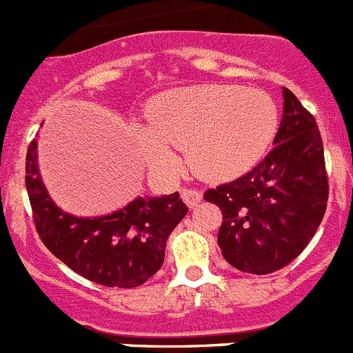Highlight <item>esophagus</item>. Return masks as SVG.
Here are the masks:
<instances>
[{
  "mask_svg": "<svg viewBox=\"0 0 353 353\" xmlns=\"http://www.w3.org/2000/svg\"><path fill=\"white\" fill-rule=\"evenodd\" d=\"M182 199L185 201V205L189 208H194L198 207V203L201 201V198H203V194L198 191V189H182Z\"/></svg>",
  "mask_w": 353,
  "mask_h": 353,
  "instance_id": "34e87169",
  "label": "esophagus"
}]
</instances>
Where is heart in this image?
I'll return each mask as SVG.
<instances>
[{
	"instance_id": "b5f03b06",
	"label": "heart",
	"mask_w": 353,
	"mask_h": 353,
	"mask_svg": "<svg viewBox=\"0 0 353 353\" xmlns=\"http://www.w3.org/2000/svg\"><path fill=\"white\" fill-rule=\"evenodd\" d=\"M150 125L134 127L139 154L152 171L173 176L187 150L205 180L235 179L260 161L277 130V108L260 88L198 84L161 93L146 111Z\"/></svg>"
}]
</instances>
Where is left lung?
Returning a JSON list of instances; mask_svg holds the SVG:
<instances>
[{
	"label": "left lung",
	"mask_w": 353,
	"mask_h": 353,
	"mask_svg": "<svg viewBox=\"0 0 353 353\" xmlns=\"http://www.w3.org/2000/svg\"><path fill=\"white\" fill-rule=\"evenodd\" d=\"M283 101L281 125L267 157L203 196L223 210L217 244L224 260L258 276L283 269L304 251L329 198L316 120L288 88Z\"/></svg>",
	"instance_id": "left-lung-1"
}]
</instances>
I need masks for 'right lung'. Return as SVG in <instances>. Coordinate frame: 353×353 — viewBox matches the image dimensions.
I'll list each match as a JSON object with an SVG mask.
<instances>
[{
  "label": "right lung",
  "mask_w": 353,
  "mask_h": 353,
  "mask_svg": "<svg viewBox=\"0 0 353 353\" xmlns=\"http://www.w3.org/2000/svg\"><path fill=\"white\" fill-rule=\"evenodd\" d=\"M26 189L43 245L74 272L111 288H136L148 281L164 261L168 236L187 214L179 192L139 196L99 217L67 214L56 207L40 179L37 139L28 148Z\"/></svg>",
  "instance_id": "add662e5"
}]
</instances>
